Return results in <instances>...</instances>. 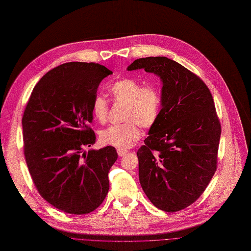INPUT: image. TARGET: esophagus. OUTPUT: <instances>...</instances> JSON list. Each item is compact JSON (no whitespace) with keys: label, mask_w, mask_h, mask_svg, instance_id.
<instances>
[{"label":"esophagus","mask_w":251,"mask_h":251,"mask_svg":"<svg viewBox=\"0 0 251 251\" xmlns=\"http://www.w3.org/2000/svg\"><path fill=\"white\" fill-rule=\"evenodd\" d=\"M117 153H118V156L119 157H124L127 154V150H123V149H118L117 150Z\"/></svg>","instance_id":"obj_1"}]
</instances>
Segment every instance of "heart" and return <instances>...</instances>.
I'll return each instance as SVG.
<instances>
[{
  "instance_id": "b5f03b06",
  "label": "heart",
  "mask_w": 251,
  "mask_h": 251,
  "mask_svg": "<svg viewBox=\"0 0 251 251\" xmlns=\"http://www.w3.org/2000/svg\"><path fill=\"white\" fill-rule=\"evenodd\" d=\"M114 100L126 103L124 124L114 125L100 133L104 144L118 149H128L140 138L139 125L143 127L153 126L160 112L161 100L156 88L142 87L141 83L131 77L121 78L110 87ZM108 101L102 96H96L92 103L94 118L103 124L108 117Z\"/></svg>"
}]
</instances>
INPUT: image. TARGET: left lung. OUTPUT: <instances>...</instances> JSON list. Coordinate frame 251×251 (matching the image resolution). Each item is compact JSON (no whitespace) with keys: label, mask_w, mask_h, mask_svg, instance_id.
<instances>
[{"label":"left lung","mask_w":251,"mask_h":251,"mask_svg":"<svg viewBox=\"0 0 251 251\" xmlns=\"http://www.w3.org/2000/svg\"><path fill=\"white\" fill-rule=\"evenodd\" d=\"M138 69L162 82L161 110L137 151L139 181L157 208L178 211L198 199L214 176L221 126L207 86L185 67L150 56L126 70Z\"/></svg>","instance_id":"obj_1"}]
</instances>
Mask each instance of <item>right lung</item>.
I'll return each instance as SVG.
<instances>
[{"label": "right lung", "instance_id": "add662e5", "mask_svg": "<svg viewBox=\"0 0 251 251\" xmlns=\"http://www.w3.org/2000/svg\"><path fill=\"white\" fill-rule=\"evenodd\" d=\"M113 72L100 64L71 62L36 83L23 115L26 163L43 198L67 214L96 209L109 192L115 148L91 149L92 103L101 80Z\"/></svg>", "mask_w": 251, "mask_h": 251}]
</instances>
